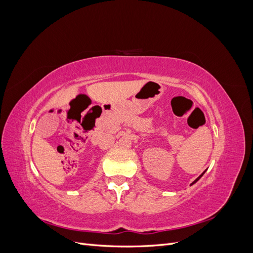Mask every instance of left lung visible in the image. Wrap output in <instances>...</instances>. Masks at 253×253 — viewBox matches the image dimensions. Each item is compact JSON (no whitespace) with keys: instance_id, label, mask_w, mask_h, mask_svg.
Wrapping results in <instances>:
<instances>
[{"instance_id":"left-lung-1","label":"left lung","mask_w":253,"mask_h":253,"mask_svg":"<svg viewBox=\"0 0 253 253\" xmlns=\"http://www.w3.org/2000/svg\"><path fill=\"white\" fill-rule=\"evenodd\" d=\"M205 172H206V171H205ZM205 172H203V173H202V174H201L200 176H198V177H197V178H196V179H195V180H194V181H193L192 183H191V185H190V186H192V185H194V183H195L196 181H198V180H200V178H201V177H202V176H203V175L205 174Z\"/></svg>"}]
</instances>
